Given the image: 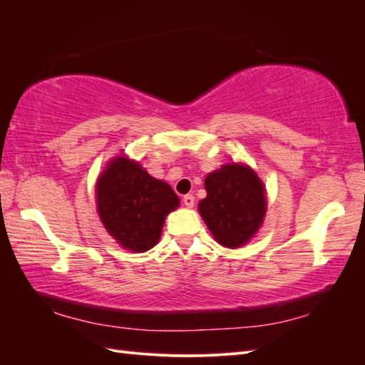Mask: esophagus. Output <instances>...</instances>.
I'll use <instances>...</instances> for the list:
<instances>
[{"instance_id": "obj_1", "label": "esophagus", "mask_w": 365, "mask_h": 365, "mask_svg": "<svg viewBox=\"0 0 365 365\" xmlns=\"http://www.w3.org/2000/svg\"><path fill=\"white\" fill-rule=\"evenodd\" d=\"M182 202H184L185 207L192 208V207L195 205V196H193V195H185V196H182Z\"/></svg>"}]
</instances>
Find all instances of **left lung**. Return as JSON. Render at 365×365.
<instances>
[{
    "mask_svg": "<svg viewBox=\"0 0 365 365\" xmlns=\"http://www.w3.org/2000/svg\"><path fill=\"white\" fill-rule=\"evenodd\" d=\"M197 210L220 245L239 248L256 235L267 212L263 184L244 164H227L205 178Z\"/></svg>",
    "mask_w": 365,
    "mask_h": 365,
    "instance_id": "left-lung-1",
    "label": "left lung"
}]
</instances>
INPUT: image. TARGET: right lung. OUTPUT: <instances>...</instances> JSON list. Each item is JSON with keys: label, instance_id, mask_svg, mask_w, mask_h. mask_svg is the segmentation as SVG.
<instances>
[{"label": "right lung", "instance_id": "1", "mask_svg": "<svg viewBox=\"0 0 365 365\" xmlns=\"http://www.w3.org/2000/svg\"><path fill=\"white\" fill-rule=\"evenodd\" d=\"M97 212L108 233L130 251L155 247L164 219L180 205L172 187L125 157L113 160L97 181Z\"/></svg>", "mask_w": 365, "mask_h": 365}]
</instances>
